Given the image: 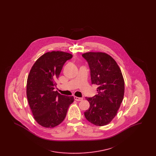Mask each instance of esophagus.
<instances>
[{
	"instance_id": "1",
	"label": "esophagus",
	"mask_w": 156,
	"mask_h": 156,
	"mask_svg": "<svg viewBox=\"0 0 156 156\" xmlns=\"http://www.w3.org/2000/svg\"><path fill=\"white\" fill-rule=\"evenodd\" d=\"M74 99L76 101H81L83 99L82 98H79V97H74Z\"/></svg>"
}]
</instances>
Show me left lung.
<instances>
[{
  "mask_svg": "<svg viewBox=\"0 0 156 156\" xmlns=\"http://www.w3.org/2000/svg\"><path fill=\"white\" fill-rule=\"evenodd\" d=\"M82 56L89 64L92 84L98 85V95L85 98L89 108L84 115L96 126L109 123L117 115L125 92V81L118 64L111 56L101 52H88Z\"/></svg>",
  "mask_w": 156,
  "mask_h": 156,
  "instance_id": "8db88e82",
  "label": "left lung"
}]
</instances>
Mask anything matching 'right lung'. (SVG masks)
Instances as JSON below:
<instances>
[{
	"label": "right lung",
	"instance_id": "add662e5",
	"mask_svg": "<svg viewBox=\"0 0 156 156\" xmlns=\"http://www.w3.org/2000/svg\"><path fill=\"white\" fill-rule=\"evenodd\" d=\"M73 55L63 51L45 53L37 59L30 69L26 93L34 118L46 128L58 126L65 119L73 97H66L54 91L62 67Z\"/></svg>",
	"mask_w": 156,
	"mask_h": 156
}]
</instances>
